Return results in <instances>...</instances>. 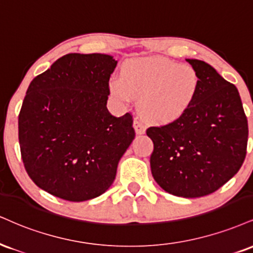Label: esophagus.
<instances>
[{
	"label": "esophagus",
	"instance_id": "obj_1",
	"mask_svg": "<svg viewBox=\"0 0 253 253\" xmlns=\"http://www.w3.org/2000/svg\"><path fill=\"white\" fill-rule=\"evenodd\" d=\"M133 127H134L136 134H144L145 130H146L145 125L142 124L140 120H138V119H135V120L133 121Z\"/></svg>",
	"mask_w": 253,
	"mask_h": 253
}]
</instances>
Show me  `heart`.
Returning <instances> with one entry per match:
<instances>
[{
  "mask_svg": "<svg viewBox=\"0 0 253 253\" xmlns=\"http://www.w3.org/2000/svg\"><path fill=\"white\" fill-rule=\"evenodd\" d=\"M112 99L128 106L140 97L139 108L148 121L171 124L180 119L196 100L199 77L193 67L161 57L127 60L121 78L108 82Z\"/></svg>",
  "mask_w": 253,
  "mask_h": 253,
  "instance_id": "obj_1",
  "label": "heart"
}]
</instances>
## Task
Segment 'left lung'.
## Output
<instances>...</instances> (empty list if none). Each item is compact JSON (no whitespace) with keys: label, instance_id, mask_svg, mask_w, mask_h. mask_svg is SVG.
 <instances>
[{"label":"left lung","instance_id":"1","mask_svg":"<svg viewBox=\"0 0 253 253\" xmlns=\"http://www.w3.org/2000/svg\"><path fill=\"white\" fill-rule=\"evenodd\" d=\"M199 77L193 105L180 119L146 133L150 163L167 193L198 198L213 193L239 171L248 146V119L238 89L204 61L186 59Z\"/></svg>","mask_w":253,"mask_h":253}]
</instances>
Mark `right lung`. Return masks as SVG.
I'll return each instance as SVG.
<instances>
[{
	"instance_id": "obj_1",
	"label": "right lung",
	"mask_w": 253,
	"mask_h": 253,
	"mask_svg": "<svg viewBox=\"0 0 253 253\" xmlns=\"http://www.w3.org/2000/svg\"><path fill=\"white\" fill-rule=\"evenodd\" d=\"M118 61L71 53L30 82L19 115L21 156L41 190L69 202L101 196L134 139L132 115L108 112V81Z\"/></svg>"
}]
</instances>
